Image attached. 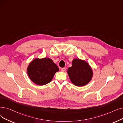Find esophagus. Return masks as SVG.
I'll list each match as a JSON object with an SVG mask.
<instances>
[{"instance_id":"1","label":"esophagus","mask_w":123,"mask_h":123,"mask_svg":"<svg viewBox=\"0 0 123 123\" xmlns=\"http://www.w3.org/2000/svg\"><path fill=\"white\" fill-rule=\"evenodd\" d=\"M61 70L62 72H64V71L66 70V68H65V67L62 68L61 69Z\"/></svg>"}]
</instances>
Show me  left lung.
Masks as SVG:
<instances>
[{
    "label": "left lung",
    "instance_id": "left-lung-1",
    "mask_svg": "<svg viewBox=\"0 0 123 123\" xmlns=\"http://www.w3.org/2000/svg\"><path fill=\"white\" fill-rule=\"evenodd\" d=\"M67 73L71 81L77 86L86 85L93 76L91 67L87 62L80 59L73 60L72 66L68 69Z\"/></svg>",
    "mask_w": 123,
    "mask_h": 123
}]
</instances>
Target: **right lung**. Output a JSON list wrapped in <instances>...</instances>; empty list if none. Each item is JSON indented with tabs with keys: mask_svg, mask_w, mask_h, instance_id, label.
I'll list each match as a JSON object with an SVG mask.
<instances>
[{
	"mask_svg": "<svg viewBox=\"0 0 123 123\" xmlns=\"http://www.w3.org/2000/svg\"><path fill=\"white\" fill-rule=\"evenodd\" d=\"M59 68L50 58H36L27 68L29 78L35 84L44 85L50 82Z\"/></svg>",
	"mask_w": 123,
	"mask_h": 123,
	"instance_id": "right-lung-1",
	"label": "right lung"
}]
</instances>
